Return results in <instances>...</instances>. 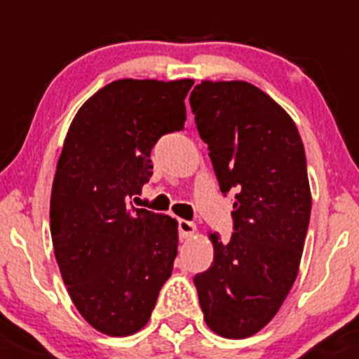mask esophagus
Segmentation results:
<instances>
[{
	"instance_id": "esophagus-1",
	"label": "esophagus",
	"mask_w": 359,
	"mask_h": 359,
	"mask_svg": "<svg viewBox=\"0 0 359 359\" xmlns=\"http://www.w3.org/2000/svg\"><path fill=\"white\" fill-rule=\"evenodd\" d=\"M194 233H196V226H194L193 222H189V220L186 219H179V234L182 240H187V238L193 236Z\"/></svg>"
}]
</instances>
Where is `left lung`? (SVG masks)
Wrapping results in <instances>:
<instances>
[{"instance_id": "8db88e82", "label": "left lung", "mask_w": 359, "mask_h": 359, "mask_svg": "<svg viewBox=\"0 0 359 359\" xmlns=\"http://www.w3.org/2000/svg\"><path fill=\"white\" fill-rule=\"evenodd\" d=\"M220 191L234 193V233H212L213 262L194 276L210 330H262L299 274L311 215L306 153L293 119L247 81H201L189 97Z\"/></svg>"}]
</instances>
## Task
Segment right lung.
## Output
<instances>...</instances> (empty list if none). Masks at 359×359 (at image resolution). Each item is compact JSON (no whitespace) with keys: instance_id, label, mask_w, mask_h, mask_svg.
<instances>
[{"instance_id":"obj_1","label":"right lung","mask_w":359,"mask_h":359,"mask_svg":"<svg viewBox=\"0 0 359 359\" xmlns=\"http://www.w3.org/2000/svg\"><path fill=\"white\" fill-rule=\"evenodd\" d=\"M193 79H118L76 112L57 163L50 231L69 297L100 334L149 321L177 257V220L128 198L153 175L151 149L186 121Z\"/></svg>"}]
</instances>
